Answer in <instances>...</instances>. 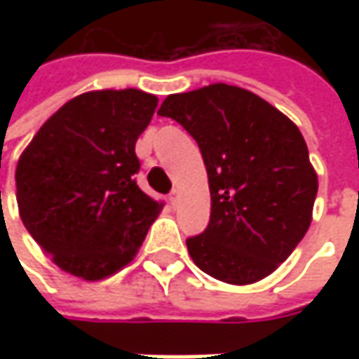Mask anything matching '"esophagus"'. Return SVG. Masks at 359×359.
Instances as JSON below:
<instances>
[{
  "instance_id": "34e87169",
  "label": "esophagus",
  "mask_w": 359,
  "mask_h": 359,
  "mask_svg": "<svg viewBox=\"0 0 359 359\" xmlns=\"http://www.w3.org/2000/svg\"><path fill=\"white\" fill-rule=\"evenodd\" d=\"M170 203H172L173 208H177V203H180V194H177V189H173L172 194H170Z\"/></svg>"
}]
</instances>
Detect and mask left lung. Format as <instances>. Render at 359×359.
<instances>
[{
  "instance_id": "left-lung-1",
  "label": "left lung",
  "mask_w": 359,
  "mask_h": 359,
  "mask_svg": "<svg viewBox=\"0 0 359 359\" xmlns=\"http://www.w3.org/2000/svg\"><path fill=\"white\" fill-rule=\"evenodd\" d=\"M158 114L198 142L208 170L210 224L186 240L194 264L233 285L269 276L306 236L318 194L296 123L228 83L168 95Z\"/></svg>"
}]
</instances>
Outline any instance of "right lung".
Here are the masks:
<instances>
[{
    "label": "right lung",
    "instance_id": "obj_1",
    "mask_svg": "<svg viewBox=\"0 0 359 359\" xmlns=\"http://www.w3.org/2000/svg\"><path fill=\"white\" fill-rule=\"evenodd\" d=\"M158 97L81 93L39 128L15 170L21 222L55 266L97 282L128 266L163 203L144 194L135 142Z\"/></svg>",
    "mask_w": 359,
    "mask_h": 359
}]
</instances>
